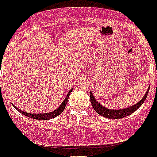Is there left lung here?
<instances>
[{
  "mask_svg": "<svg viewBox=\"0 0 157 157\" xmlns=\"http://www.w3.org/2000/svg\"><path fill=\"white\" fill-rule=\"evenodd\" d=\"M148 91H149V88H148L147 91L146 92L145 95L143 96V98L140 100L139 102L137 103L136 105H132L128 108H125V109H115V110L109 109L107 108L104 107L103 105L99 104L97 100L94 99V95L92 94L91 92H90V103H91L94 110L96 111V113H99L100 115L103 116V117H105V118H110V119H118V118L127 117V116L130 115L131 113H134L135 111L137 110V109L144 103L145 100L147 97Z\"/></svg>",
  "mask_w": 157,
  "mask_h": 157,
  "instance_id": "left-lung-1",
  "label": "left lung"
}]
</instances>
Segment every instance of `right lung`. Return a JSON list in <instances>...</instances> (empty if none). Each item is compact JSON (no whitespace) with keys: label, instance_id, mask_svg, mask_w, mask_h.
<instances>
[{"label":"right lung","instance_id":"right-lung-1","mask_svg":"<svg viewBox=\"0 0 157 157\" xmlns=\"http://www.w3.org/2000/svg\"><path fill=\"white\" fill-rule=\"evenodd\" d=\"M72 89L70 91L68 92L67 95V97L64 100H63V102L62 103V105H60L59 107L57 108V109H55L54 111H52V112H49V113H26L25 111H22L19 109L17 107H14L17 109L20 113H21L24 115L27 116L29 118H34V119H38V120H48V119H51V118H53L55 117H57V116L60 115L61 113H63V110H64V109H65L66 105L67 104V100L68 98H69V95H70Z\"/></svg>","mask_w":157,"mask_h":157}]
</instances>
